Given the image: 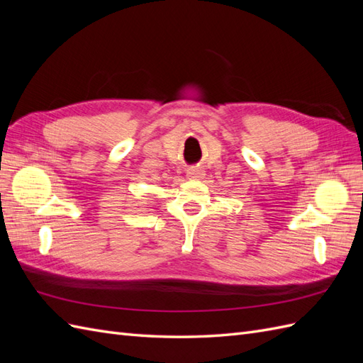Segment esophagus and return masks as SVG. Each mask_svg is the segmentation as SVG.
<instances>
[{
  "instance_id": "1",
  "label": "esophagus",
  "mask_w": 363,
  "mask_h": 363,
  "mask_svg": "<svg viewBox=\"0 0 363 363\" xmlns=\"http://www.w3.org/2000/svg\"><path fill=\"white\" fill-rule=\"evenodd\" d=\"M186 177L189 180H200L204 177V169L201 167H192L186 171Z\"/></svg>"
}]
</instances>
